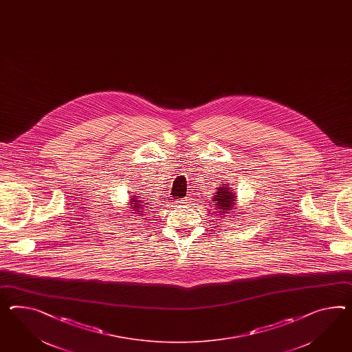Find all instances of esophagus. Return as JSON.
Instances as JSON below:
<instances>
[{"label": "esophagus", "mask_w": 352, "mask_h": 352, "mask_svg": "<svg viewBox=\"0 0 352 352\" xmlns=\"http://www.w3.org/2000/svg\"><path fill=\"white\" fill-rule=\"evenodd\" d=\"M186 203H188L186 200H176V206L177 207H184Z\"/></svg>", "instance_id": "esophagus-1"}]
</instances>
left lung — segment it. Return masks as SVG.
I'll return each mask as SVG.
<instances>
[{
    "instance_id": "obj_1",
    "label": "left lung",
    "mask_w": 352,
    "mask_h": 352,
    "mask_svg": "<svg viewBox=\"0 0 352 352\" xmlns=\"http://www.w3.org/2000/svg\"><path fill=\"white\" fill-rule=\"evenodd\" d=\"M212 203H214L216 210L219 216L230 217L241 214L236 210L237 206V195L232 188H230V184H225L219 181V188H216V192L212 198ZM236 217V216H234ZM237 219V218H236Z\"/></svg>"
}]
</instances>
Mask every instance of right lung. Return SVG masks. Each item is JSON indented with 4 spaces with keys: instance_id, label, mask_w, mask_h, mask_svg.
Segmentation results:
<instances>
[{
    "instance_id": "add662e5",
    "label": "right lung",
    "mask_w": 352,
    "mask_h": 352,
    "mask_svg": "<svg viewBox=\"0 0 352 352\" xmlns=\"http://www.w3.org/2000/svg\"><path fill=\"white\" fill-rule=\"evenodd\" d=\"M124 209H126L129 213H131L133 216L135 214L139 219H144V217L148 216V206L145 203L144 200L142 199V197H138V195H130V199L127 201L126 207H124ZM129 214V216H131Z\"/></svg>"
}]
</instances>
